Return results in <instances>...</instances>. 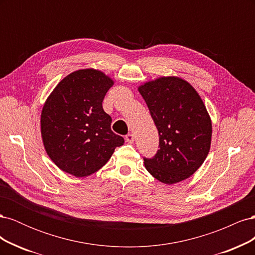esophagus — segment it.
Listing matches in <instances>:
<instances>
[{"label":"esophagus","mask_w":255,"mask_h":255,"mask_svg":"<svg viewBox=\"0 0 255 255\" xmlns=\"http://www.w3.org/2000/svg\"><path fill=\"white\" fill-rule=\"evenodd\" d=\"M126 140L128 142V143H133L134 140H135V137L133 134H128L126 136Z\"/></svg>","instance_id":"obj_1"}]
</instances>
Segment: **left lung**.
<instances>
[{"mask_svg":"<svg viewBox=\"0 0 255 255\" xmlns=\"http://www.w3.org/2000/svg\"><path fill=\"white\" fill-rule=\"evenodd\" d=\"M159 135V150L143 158L146 170L168 185L186 180L211 148L212 120L196 89L177 76H161L138 87Z\"/></svg>","mask_w":255,"mask_h":255,"instance_id":"obj_1","label":"left lung"}]
</instances>
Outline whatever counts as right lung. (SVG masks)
<instances>
[{
    "label": "right lung",
    "instance_id": "right-lung-1",
    "mask_svg": "<svg viewBox=\"0 0 255 255\" xmlns=\"http://www.w3.org/2000/svg\"><path fill=\"white\" fill-rule=\"evenodd\" d=\"M114 81L96 69L67 75L45 101L40 118L44 149L60 170L76 177L101 169L125 143L102 106Z\"/></svg>",
    "mask_w": 255,
    "mask_h": 255
}]
</instances>
